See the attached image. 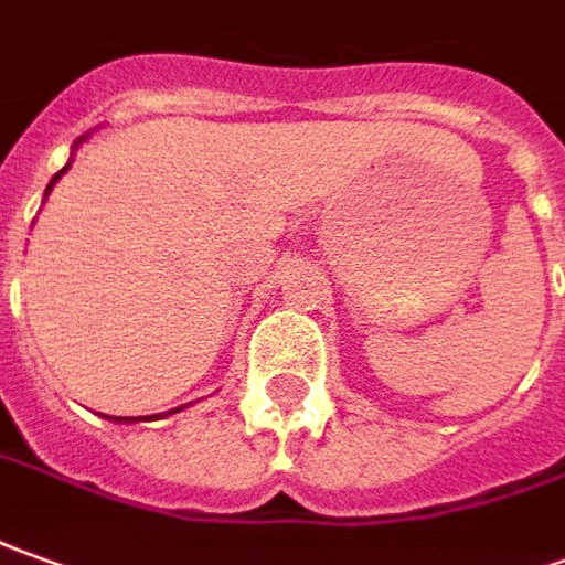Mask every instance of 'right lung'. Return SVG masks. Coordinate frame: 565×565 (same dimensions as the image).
Returning a JSON list of instances; mask_svg holds the SVG:
<instances>
[{"label": "right lung", "mask_w": 565, "mask_h": 565, "mask_svg": "<svg viewBox=\"0 0 565 565\" xmlns=\"http://www.w3.org/2000/svg\"><path fill=\"white\" fill-rule=\"evenodd\" d=\"M79 141H82V138H79ZM79 141H76V143H79ZM67 169H70V162H67V166H64V169L57 171V174H54V178H52V184H49V190H52V186L57 184V178H61V174H64V171H67ZM49 190H45V196H49ZM181 408H184V406H181ZM181 408H171V412H181ZM150 418H162V415H150ZM150 418H110V422L128 424V422H150Z\"/></svg>", "instance_id": "add662e5"}]
</instances>
